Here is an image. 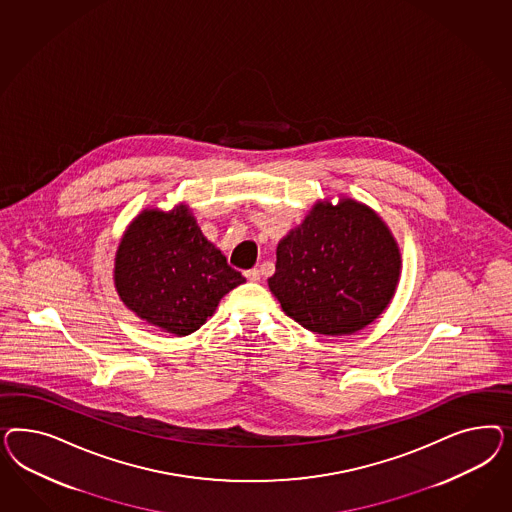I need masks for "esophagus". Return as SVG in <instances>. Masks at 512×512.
Listing matches in <instances>:
<instances>
[{
  "mask_svg": "<svg viewBox=\"0 0 512 512\" xmlns=\"http://www.w3.org/2000/svg\"><path fill=\"white\" fill-rule=\"evenodd\" d=\"M246 278H248L249 281H261V270H259V268H251V270L246 272Z\"/></svg>",
  "mask_w": 512,
  "mask_h": 512,
  "instance_id": "obj_1",
  "label": "esophagus"
}]
</instances>
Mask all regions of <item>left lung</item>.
I'll return each mask as SVG.
<instances>
[{
  "mask_svg": "<svg viewBox=\"0 0 512 512\" xmlns=\"http://www.w3.org/2000/svg\"><path fill=\"white\" fill-rule=\"evenodd\" d=\"M402 276V253L381 216L343 197L311 206L279 240L268 279L281 310L323 336H349L387 310Z\"/></svg>",
  "mask_w": 512,
  "mask_h": 512,
  "instance_id": "obj_1",
  "label": "left lung"
}]
</instances>
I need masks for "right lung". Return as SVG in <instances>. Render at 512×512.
Wrapping results in <instances>:
<instances>
[{
	"mask_svg": "<svg viewBox=\"0 0 512 512\" xmlns=\"http://www.w3.org/2000/svg\"><path fill=\"white\" fill-rule=\"evenodd\" d=\"M246 278L202 234L187 204L144 208L114 257V287L127 310L174 336H189Z\"/></svg>",
	"mask_w": 512,
	"mask_h": 512,
	"instance_id": "1",
	"label": "right lung"
}]
</instances>
